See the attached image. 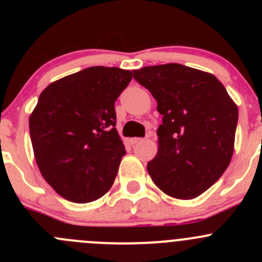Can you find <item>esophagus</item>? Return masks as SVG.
Segmentation results:
<instances>
[{
    "label": "esophagus",
    "instance_id": "obj_1",
    "mask_svg": "<svg viewBox=\"0 0 262 262\" xmlns=\"http://www.w3.org/2000/svg\"><path fill=\"white\" fill-rule=\"evenodd\" d=\"M141 142H143V139H142V138H132V139H129V143H130V144H137V143H141Z\"/></svg>",
    "mask_w": 262,
    "mask_h": 262
}]
</instances>
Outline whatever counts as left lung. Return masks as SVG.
I'll return each instance as SVG.
<instances>
[{
  "mask_svg": "<svg viewBox=\"0 0 262 262\" xmlns=\"http://www.w3.org/2000/svg\"><path fill=\"white\" fill-rule=\"evenodd\" d=\"M163 115L158 150L147 170L170 196L189 200L219 180L234 150L238 107L221 81L178 63L134 70Z\"/></svg>",
  "mask_w": 262,
  "mask_h": 262,
  "instance_id": "1",
  "label": "left lung"
}]
</instances>
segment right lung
<instances>
[{"label":"right lung","mask_w":262,"mask_h":262,"mask_svg":"<svg viewBox=\"0 0 262 262\" xmlns=\"http://www.w3.org/2000/svg\"><path fill=\"white\" fill-rule=\"evenodd\" d=\"M130 71L90 67L44 89L29 118L39 171L70 202H94L114 184L125 147L115 128V100Z\"/></svg>","instance_id":"add662e5"}]
</instances>
